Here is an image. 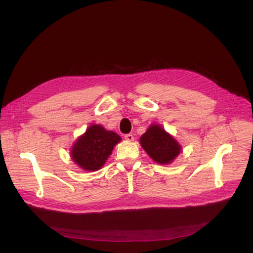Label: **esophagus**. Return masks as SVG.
<instances>
[{
  "instance_id": "obj_1",
  "label": "esophagus",
  "mask_w": 253,
  "mask_h": 253,
  "mask_svg": "<svg viewBox=\"0 0 253 253\" xmlns=\"http://www.w3.org/2000/svg\"><path fill=\"white\" fill-rule=\"evenodd\" d=\"M125 139L126 140V141H128V142H131L134 140V136L131 135V134H126V136H125Z\"/></svg>"
}]
</instances>
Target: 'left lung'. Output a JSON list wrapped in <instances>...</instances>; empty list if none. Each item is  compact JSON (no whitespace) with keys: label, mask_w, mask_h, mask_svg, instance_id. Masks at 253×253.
Returning a JSON list of instances; mask_svg holds the SVG:
<instances>
[{"label":"left lung","mask_w":253,"mask_h":253,"mask_svg":"<svg viewBox=\"0 0 253 253\" xmlns=\"http://www.w3.org/2000/svg\"><path fill=\"white\" fill-rule=\"evenodd\" d=\"M140 144L150 158L160 165L172 163L181 152L180 144L159 125L150 126L140 138Z\"/></svg>","instance_id":"left-lung-1"}]
</instances>
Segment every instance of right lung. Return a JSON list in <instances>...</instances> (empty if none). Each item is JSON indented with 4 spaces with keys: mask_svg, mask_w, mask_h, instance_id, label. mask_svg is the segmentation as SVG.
<instances>
[{
    "mask_svg": "<svg viewBox=\"0 0 253 253\" xmlns=\"http://www.w3.org/2000/svg\"><path fill=\"white\" fill-rule=\"evenodd\" d=\"M120 138L100 125H91L71 149V158L81 169L97 171L105 165Z\"/></svg>",
    "mask_w": 253,
    "mask_h": 253,
    "instance_id": "right-lung-1",
    "label": "right lung"
}]
</instances>
